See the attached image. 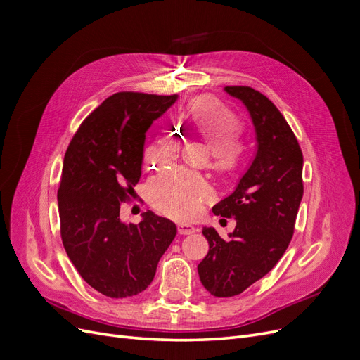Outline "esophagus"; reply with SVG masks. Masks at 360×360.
<instances>
[{"instance_id":"34e87169","label":"esophagus","mask_w":360,"mask_h":360,"mask_svg":"<svg viewBox=\"0 0 360 360\" xmlns=\"http://www.w3.org/2000/svg\"><path fill=\"white\" fill-rule=\"evenodd\" d=\"M177 231H179L180 236L192 234V233H195V226L191 225V224H183V222H180V224H177Z\"/></svg>"}]
</instances>
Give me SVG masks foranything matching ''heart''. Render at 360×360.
I'll use <instances>...</instances> for the list:
<instances>
[{"label": "heart", "instance_id": "b5f03b06", "mask_svg": "<svg viewBox=\"0 0 360 360\" xmlns=\"http://www.w3.org/2000/svg\"><path fill=\"white\" fill-rule=\"evenodd\" d=\"M192 127L214 147V162L222 168L236 162L233 139L238 130L236 115L225 105L210 97L195 101L186 112ZM179 150V141L163 132L144 151V167L158 165ZM147 197L150 204L160 213L176 219H191L201 210V204L212 197V188L200 174L174 168L163 171L148 181Z\"/></svg>", "mask_w": 360, "mask_h": 360}]
</instances>
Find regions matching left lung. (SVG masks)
Instances as JSON below:
<instances>
[{
	"label": "left lung",
	"mask_w": 360,
	"mask_h": 360,
	"mask_svg": "<svg viewBox=\"0 0 360 360\" xmlns=\"http://www.w3.org/2000/svg\"><path fill=\"white\" fill-rule=\"evenodd\" d=\"M252 117L257 156L236 191L213 207L234 217L228 240L213 226L202 228L209 254L198 264L204 288L214 297H233L266 276L287 250L303 197V155L299 141L275 103L252 86H225Z\"/></svg>",
	"instance_id": "left-lung-1"
}]
</instances>
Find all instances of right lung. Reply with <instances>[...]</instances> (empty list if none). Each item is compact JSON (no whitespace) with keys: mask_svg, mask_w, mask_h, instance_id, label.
Here are the masks:
<instances>
[{"mask_svg":"<svg viewBox=\"0 0 360 360\" xmlns=\"http://www.w3.org/2000/svg\"><path fill=\"white\" fill-rule=\"evenodd\" d=\"M177 101L120 91L108 97L76 130L58 184L60 234L82 279L106 297L143 292L177 228L146 212L139 224L120 221L141 177L146 132Z\"/></svg>","mask_w":360,"mask_h":360,"instance_id":"obj_1","label":"right lung"}]
</instances>
